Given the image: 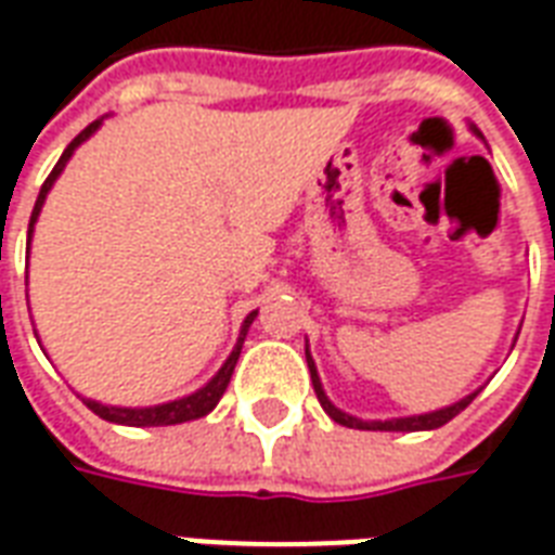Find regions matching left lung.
<instances>
[{"mask_svg":"<svg viewBox=\"0 0 555 555\" xmlns=\"http://www.w3.org/2000/svg\"><path fill=\"white\" fill-rule=\"evenodd\" d=\"M307 366H310V378H313V390H317V399L319 405L325 408V414L334 420V423H339V426L346 428H366V431H428V428H440L447 426L452 416H459L464 408L470 405L473 399H476V393L464 396L461 402H455V405L449 408H440V411H431V414H416V416H399V420H372V423H366V420H358V416L346 414V411H339L337 405H331V399L325 396V390H322V382H319V372H317V363H313V358H310V351H307Z\"/></svg>","mask_w":555,"mask_h":555,"instance_id":"obj_1","label":"left lung"}]
</instances>
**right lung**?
Returning <instances> with one entry per match:
<instances>
[{"label": "right lung", "instance_id": "right-lung-1", "mask_svg": "<svg viewBox=\"0 0 555 555\" xmlns=\"http://www.w3.org/2000/svg\"><path fill=\"white\" fill-rule=\"evenodd\" d=\"M100 124H103V117H100V120H94V124H88V127H85L82 132H79V135H76L70 144H67V150L62 153V159L55 162V168H52V173L47 177V183L40 185L38 201H35V209H31V221H28V242H31V228H35V221H38L40 206H43V201H47V194H50L52 183L59 180V173L64 171V165L70 162L73 150L79 147L82 141L91 139L96 129H100ZM254 319H257V310H254V313H248V317H245V322H242V331H238V339H236V349L230 351V358L224 361V366H221V370L216 372V378H212L209 384H204L197 393L183 396V399H173V402H165V405H153V408L100 405V402H94V399H82V402L91 408L96 416H103V420H108V423H117V426H135V428L177 426V423L201 420V416H206L209 411H212V408L218 405V399H221V396H224V390H228L230 375H233V370H236L238 354H242V343H245V334H248V327Z\"/></svg>", "mask_w": 555, "mask_h": 555}]
</instances>
